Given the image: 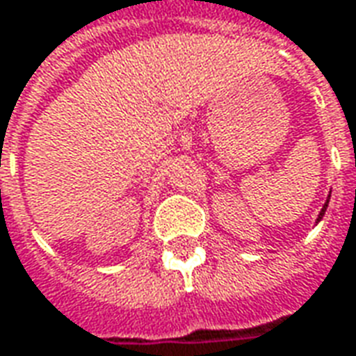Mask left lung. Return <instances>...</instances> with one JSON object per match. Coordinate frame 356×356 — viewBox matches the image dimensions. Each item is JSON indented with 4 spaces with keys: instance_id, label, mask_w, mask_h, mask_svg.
I'll use <instances>...</instances> for the list:
<instances>
[{
    "instance_id": "obj_1",
    "label": "left lung",
    "mask_w": 356,
    "mask_h": 356,
    "mask_svg": "<svg viewBox=\"0 0 356 356\" xmlns=\"http://www.w3.org/2000/svg\"><path fill=\"white\" fill-rule=\"evenodd\" d=\"M328 202H330V198H328V200H326V204H324V208H322L321 216H318V219H316V223H318V221H321V219H322V216H324V211H326V208H328Z\"/></svg>"
}]
</instances>
